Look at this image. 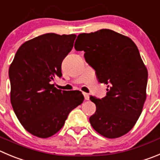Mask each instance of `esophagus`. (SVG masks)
<instances>
[{
	"instance_id": "34e87169",
	"label": "esophagus",
	"mask_w": 160,
	"mask_h": 160,
	"mask_svg": "<svg viewBox=\"0 0 160 160\" xmlns=\"http://www.w3.org/2000/svg\"><path fill=\"white\" fill-rule=\"evenodd\" d=\"M83 96H84V98L85 100H89V95L88 93H85V92H83Z\"/></svg>"
}]
</instances>
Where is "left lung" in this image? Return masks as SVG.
<instances>
[{"label": "left lung", "instance_id": "left-lung-1", "mask_svg": "<svg viewBox=\"0 0 160 160\" xmlns=\"http://www.w3.org/2000/svg\"><path fill=\"white\" fill-rule=\"evenodd\" d=\"M74 47L83 51L86 62L98 81L107 85V95L90 99L96 111L89 118L93 129L107 138H117L132 129L146 99L148 71L135 43L109 29L80 34Z\"/></svg>", "mask_w": 160, "mask_h": 160}]
</instances>
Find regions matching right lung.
I'll return each instance as SVG.
<instances>
[{
  "label": "right lung",
  "mask_w": 160,
  "mask_h": 160,
  "mask_svg": "<svg viewBox=\"0 0 160 160\" xmlns=\"http://www.w3.org/2000/svg\"><path fill=\"white\" fill-rule=\"evenodd\" d=\"M76 37L47 33L32 38L18 49L10 65L12 106L32 135L47 138L58 132L68 114L84 99L80 91H62L52 84L55 77H62V61Z\"/></svg>",
  "instance_id": "obj_1"
}]
</instances>
